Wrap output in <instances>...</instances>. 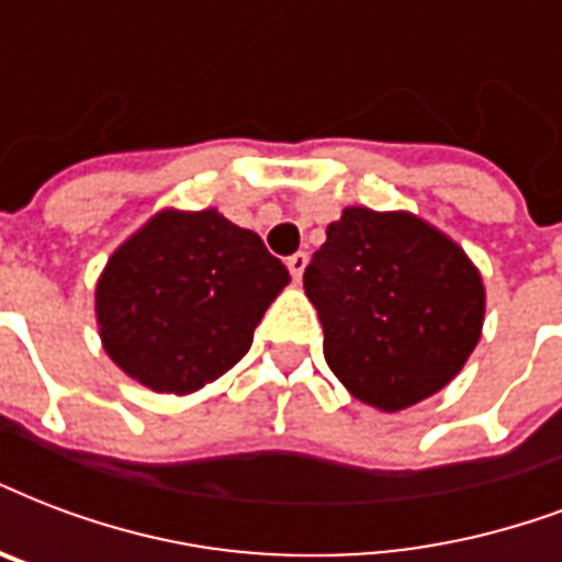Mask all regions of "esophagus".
Segmentation results:
<instances>
[{"instance_id":"esophagus-1","label":"esophagus","mask_w":562,"mask_h":562,"mask_svg":"<svg viewBox=\"0 0 562 562\" xmlns=\"http://www.w3.org/2000/svg\"><path fill=\"white\" fill-rule=\"evenodd\" d=\"M285 265H289L294 282H300V277H303V271H306V265H310V256H306V252H294V256H289V262Z\"/></svg>"}]
</instances>
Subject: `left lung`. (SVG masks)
Returning a JSON list of instances; mask_svg holds the SVG:
<instances>
[{
  "instance_id": "left-lung-1",
  "label": "left lung",
  "mask_w": 562,
  "mask_h": 562,
  "mask_svg": "<svg viewBox=\"0 0 562 562\" xmlns=\"http://www.w3.org/2000/svg\"><path fill=\"white\" fill-rule=\"evenodd\" d=\"M329 371L397 413L436 395L481 341L486 291L457 241L409 212L350 205L303 273Z\"/></svg>"
}]
</instances>
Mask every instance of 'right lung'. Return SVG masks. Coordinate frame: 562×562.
I'll return each mask as SVG.
<instances>
[{"label": "right lung", "mask_w": 562, "mask_h": 562, "mask_svg": "<svg viewBox=\"0 0 562 562\" xmlns=\"http://www.w3.org/2000/svg\"><path fill=\"white\" fill-rule=\"evenodd\" d=\"M262 238L214 209H165L111 252L97 282L102 348L153 392L188 395L250 350L289 285Z\"/></svg>", "instance_id": "right-lung-1"}]
</instances>
